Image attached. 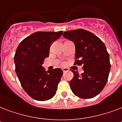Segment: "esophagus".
<instances>
[{"label": "esophagus", "mask_w": 122, "mask_h": 122, "mask_svg": "<svg viewBox=\"0 0 122 122\" xmlns=\"http://www.w3.org/2000/svg\"><path fill=\"white\" fill-rule=\"evenodd\" d=\"M62 70H63V73H65V72H66V71H68V70L67 68H63Z\"/></svg>", "instance_id": "1"}]
</instances>
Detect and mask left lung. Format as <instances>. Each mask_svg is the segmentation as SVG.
Listing matches in <instances>:
<instances>
[{
  "instance_id": "left-lung-1",
  "label": "left lung",
  "mask_w": 122,
  "mask_h": 122,
  "mask_svg": "<svg viewBox=\"0 0 122 122\" xmlns=\"http://www.w3.org/2000/svg\"><path fill=\"white\" fill-rule=\"evenodd\" d=\"M63 36L75 46V63L81 65L80 75L71 70L74 76L70 81L73 93L83 99H91L102 91L110 71V56L104 44L94 34L85 30L65 31Z\"/></svg>"
}]
</instances>
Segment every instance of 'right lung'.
Masks as SVG:
<instances>
[{"label":"right lung","mask_w":122,"mask_h":122,"mask_svg":"<svg viewBox=\"0 0 122 122\" xmlns=\"http://www.w3.org/2000/svg\"><path fill=\"white\" fill-rule=\"evenodd\" d=\"M62 33L63 31H37L22 41L16 49V74L25 91L35 100H49L56 93L63 71L55 68L46 71L42 65L49 56L51 44Z\"/></svg>","instance_id":"right-lung-1"}]
</instances>
